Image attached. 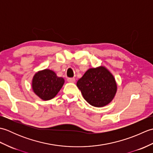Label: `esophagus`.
Segmentation results:
<instances>
[{"label":"esophagus","instance_id":"1","mask_svg":"<svg viewBox=\"0 0 153 153\" xmlns=\"http://www.w3.org/2000/svg\"><path fill=\"white\" fill-rule=\"evenodd\" d=\"M68 82L69 83H75L76 79H75V78H68Z\"/></svg>","mask_w":153,"mask_h":153}]
</instances>
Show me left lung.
<instances>
[{"instance_id": "8db88e82", "label": "left lung", "mask_w": 153, "mask_h": 153, "mask_svg": "<svg viewBox=\"0 0 153 153\" xmlns=\"http://www.w3.org/2000/svg\"><path fill=\"white\" fill-rule=\"evenodd\" d=\"M77 87L84 99L95 107H102L111 102L118 88L114 77L103 66L87 70L77 81Z\"/></svg>"}]
</instances>
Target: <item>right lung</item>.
<instances>
[{"mask_svg":"<svg viewBox=\"0 0 153 153\" xmlns=\"http://www.w3.org/2000/svg\"><path fill=\"white\" fill-rule=\"evenodd\" d=\"M64 82L63 77H58L54 71L45 69L35 74L31 87L34 93L41 99L48 100L57 95Z\"/></svg>","mask_w":153,"mask_h":153,"instance_id":"add662e5","label":"right lung"}]
</instances>
